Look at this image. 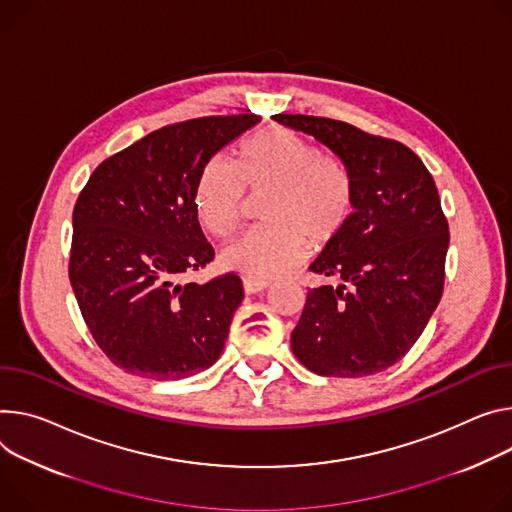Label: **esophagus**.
Returning <instances> with one entry per match:
<instances>
[{
  "mask_svg": "<svg viewBox=\"0 0 512 512\" xmlns=\"http://www.w3.org/2000/svg\"><path fill=\"white\" fill-rule=\"evenodd\" d=\"M265 288H267V282H255V280H249V277H245V280H243L245 294H255V292H261Z\"/></svg>",
  "mask_w": 512,
  "mask_h": 512,
  "instance_id": "obj_1",
  "label": "esophagus"
}]
</instances>
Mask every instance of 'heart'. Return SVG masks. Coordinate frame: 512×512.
<instances>
[{
	"mask_svg": "<svg viewBox=\"0 0 512 512\" xmlns=\"http://www.w3.org/2000/svg\"><path fill=\"white\" fill-rule=\"evenodd\" d=\"M247 192L267 196L265 226L249 230L222 253L226 267L255 282H271L300 263L308 247H333L357 210L351 167L284 128H263L239 145L237 165L210 159L198 177L194 208L200 224L216 239H230L241 226Z\"/></svg>",
	"mask_w": 512,
	"mask_h": 512,
	"instance_id": "heart-1",
	"label": "heart"
}]
</instances>
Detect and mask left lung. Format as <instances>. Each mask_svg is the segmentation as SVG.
I'll return each mask as SVG.
<instances>
[{
  "label": "left lung",
  "mask_w": 512,
  "mask_h": 512,
  "mask_svg": "<svg viewBox=\"0 0 512 512\" xmlns=\"http://www.w3.org/2000/svg\"><path fill=\"white\" fill-rule=\"evenodd\" d=\"M273 118L327 145L357 183L345 235L310 265L339 286L308 290L292 351L318 376L378 374L410 351L443 294L449 224L435 179L394 138L322 116Z\"/></svg>",
  "instance_id": "1"
}]
</instances>
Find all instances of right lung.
Returning a JSON list of instances; mask_svg holds the SVG:
<instances>
[{
	"instance_id": "add662e5",
	"label": "right lung",
	"mask_w": 512,
	"mask_h": 512,
	"mask_svg": "<svg viewBox=\"0 0 512 512\" xmlns=\"http://www.w3.org/2000/svg\"><path fill=\"white\" fill-rule=\"evenodd\" d=\"M257 114L153 130L102 161L73 208L69 280L87 329L120 369L179 380L210 367L243 300L235 271L181 284L214 259L194 208L202 167Z\"/></svg>"
}]
</instances>
